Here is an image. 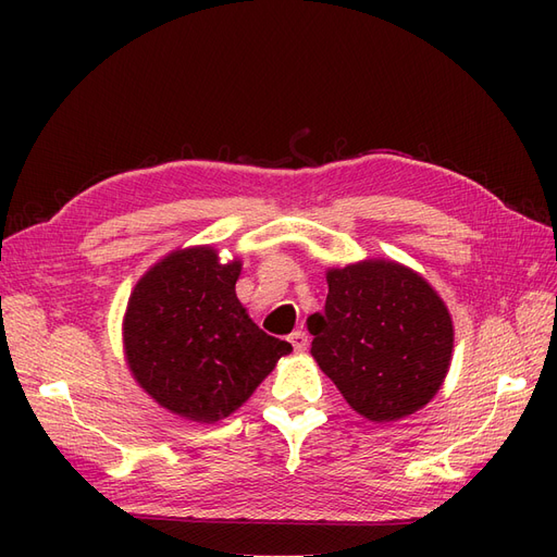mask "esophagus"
I'll return each instance as SVG.
<instances>
[{
  "label": "esophagus",
  "mask_w": 557,
  "mask_h": 557,
  "mask_svg": "<svg viewBox=\"0 0 557 557\" xmlns=\"http://www.w3.org/2000/svg\"><path fill=\"white\" fill-rule=\"evenodd\" d=\"M288 339H290V344H293V348L295 350H307V346H309V336H307V332H301V330H297V332H293L290 336H288Z\"/></svg>",
  "instance_id": "1"
}]
</instances>
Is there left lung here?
Segmentation results:
<instances>
[{
    "label": "left lung",
    "mask_w": 557,
    "mask_h": 557,
    "mask_svg": "<svg viewBox=\"0 0 557 557\" xmlns=\"http://www.w3.org/2000/svg\"><path fill=\"white\" fill-rule=\"evenodd\" d=\"M311 356L348 407L372 423L401 420L440 393L453 360V318L428 278L395 260L327 269Z\"/></svg>",
    "instance_id": "1"
}]
</instances>
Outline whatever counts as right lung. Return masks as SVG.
<instances>
[{
	"label": "right lung",
	"instance_id": "1",
	"mask_svg": "<svg viewBox=\"0 0 557 557\" xmlns=\"http://www.w3.org/2000/svg\"><path fill=\"white\" fill-rule=\"evenodd\" d=\"M242 260L176 248L137 281L123 318L129 372L162 409L211 425L237 411L293 346L264 334L237 297Z\"/></svg>",
	"mask_w": 557,
	"mask_h": 557
}]
</instances>
